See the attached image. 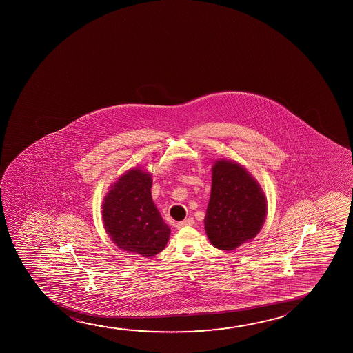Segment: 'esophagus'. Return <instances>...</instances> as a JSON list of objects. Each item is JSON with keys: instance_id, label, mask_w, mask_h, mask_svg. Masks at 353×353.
Returning <instances> with one entry per match:
<instances>
[{"instance_id": "1", "label": "esophagus", "mask_w": 353, "mask_h": 353, "mask_svg": "<svg viewBox=\"0 0 353 353\" xmlns=\"http://www.w3.org/2000/svg\"><path fill=\"white\" fill-rule=\"evenodd\" d=\"M194 224V218L188 217L185 218L184 221H182V222L177 223V225L176 227L179 228H183L187 227V225H193Z\"/></svg>"}]
</instances>
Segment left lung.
I'll list each match as a JSON object with an SVG mask.
<instances>
[{
	"label": "left lung",
	"instance_id": "8db88e82",
	"mask_svg": "<svg viewBox=\"0 0 353 353\" xmlns=\"http://www.w3.org/2000/svg\"><path fill=\"white\" fill-rule=\"evenodd\" d=\"M263 189L242 165L217 160L205 216V230L213 246L232 251L261 232L266 217Z\"/></svg>",
	"mask_w": 353,
	"mask_h": 353
}]
</instances>
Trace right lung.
Returning <instances> with one entry per match:
<instances>
[{
    "label": "right lung",
    "instance_id": "add662e5",
    "mask_svg": "<svg viewBox=\"0 0 353 353\" xmlns=\"http://www.w3.org/2000/svg\"><path fill=\"white\" fill-rule=\"evenodd\" d=\"M152 176L142 168L121 174L102 203V219L112 241L124 251L153 256L164 250L170 228L152 200Z\"/></svg>",
    "mask_w": 353,
    "mask_h": 353
}]
</instances>
